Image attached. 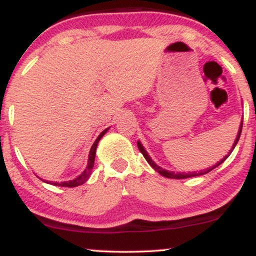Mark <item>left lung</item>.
<instances>
[{"mask_svg": "<svg viewBox=\"0 0 256 256\" xmlns=\"http://www.w3.org/2000/svg\"><path fill=\"white\" fill-rule=\"evenodd\" d=\"M242 125H243V122H240V131H238V136H237L236 140H234V146H232V149H234V146H236L237 142H238L240 136V132H242ZM137 146H138V149H140V152H142V154H143V156H144L146 160L148 161L149 165H150V166L152 167V168L155 170V171H156L158 173H160V174H161V176H164V177H166V178H172V179H184V178L196 177V176H202V174H204V173L210 172V171H212V170L216 168V167H218V166L220 165V164L224 162V161L226 160V158L228 156H228H225L224 158H222V160H220L219 162L216 164V165H214L213 167H210V168L206 170V171H200L198 173V172H190V173H174V172H168V171H166V170H164V168H161V167H158V166L156 165V164H155L154 161L152 160L150 156H149V155L146 154V152L144 150V148H143L142 144H140V142H137Z\"/></svg>", "mask_w": 256, "mask_h": 256, "instance_id": "1", "label": "left lung"}]
</instances>
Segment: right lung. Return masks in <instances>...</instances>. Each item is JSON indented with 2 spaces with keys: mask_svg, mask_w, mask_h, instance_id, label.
Listing matches in <instances>:
<instances>
[{
  "mask_svg": "<svg viewBox=\"0 0 256 256\" xmlns=\"http://www.w3.org/2000/svg\"><path fill=\"white\" fill-rule=\"evenodd\" d=\"M108 128H106L100 134V136L96 138V140L94 142L92 146H91L90 149V152H89V160H88V166L84 170V172L82 173V174H79L77 178L73 179V180H70V182H61V183H52V182H49V184L52 185H56V186H64V188H74V186H78V185H82L84 184L85 182L88 180L91 174V171H92V167H94V161H95V154H96V146H98V140H101L102 137H104V134L107 132ZM48 183V182H46Z\"/></svg>",
  "mask_w": 256,
  "mask_h": 256,
  "instance_id": "obj_1",
  "label": "right lung"
}]
</instances>
